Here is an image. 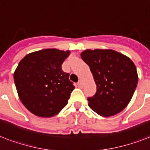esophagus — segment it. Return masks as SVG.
<instances>
[{"mask_svg": "<svg viewBox=\"0 0 150 150\" xmlns=\"http://www.w3.org/2000/svg\"><path fill=\"white\" fill-rule=\"evenodd\" d=\"M78 86H79L80 88L83 87V81H82V80H79V83H78Z\"/></svg>", "mask_w": 150, "mask_h": 150, "instance_id": "esophagus-1", "label": "esophagus"}]
</instances>
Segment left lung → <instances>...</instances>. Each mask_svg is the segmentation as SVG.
I'll use <instances>...</instances> for the list:
<instances>
[{"label":"left lung","mask_w":150,"mask_h":150,"mask_svg":"<svg viewBox=\"0 0 150 150\" xmlns=\"http://www.w3.org/2000/svg\"><path fill=\"white\" fill-rule=\"evenodd\" d=\"M81 58L90 67L97 86L95 94L87 98L90 108L104 117L123 111L139 80L133 61L115 50L99 49L83 51Z\"/></svg>","instance_id":"left-lung-1"}]
</instances>
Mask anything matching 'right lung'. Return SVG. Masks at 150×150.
<instances>
[{
    "label": "right lung",
    "instance_id": "add662e5",
    "mask_svg": "<svg viewBox=\"0 0 150 150\" xmlns=\"http://www.w3.org/2000/svg\"><path fill=\"white\" fill-rule=\"evenodd\" d=\"M70 51L46 49L25 56L14 72L15 85L21 102L40 117H52L67 105L75 89L61 65Z\"/></svg>",
    "mask_w": 150,
    "mask_h": 150
}]
</instances>
